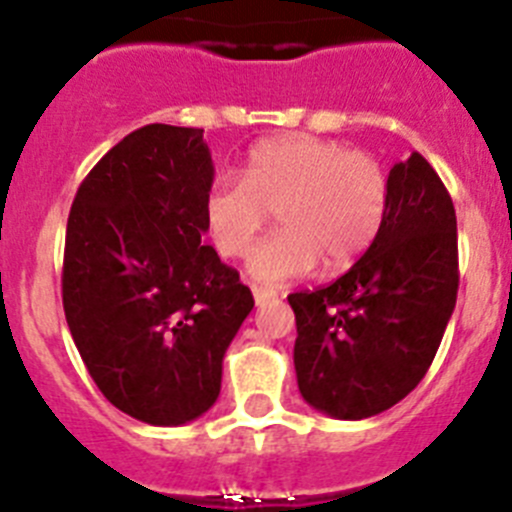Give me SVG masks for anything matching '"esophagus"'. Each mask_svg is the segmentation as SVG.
Wrapping results in <instances>:
<instances>
[{
	"mask_svg": "<svg viewBox=\"0 0 512 512\" xmlns=\"http://www.w3.org/2000/svg\"><path fill=\"white\" fill-rule=\"evenodd\" d=\"M253 300H256V305H269V302L277 300V292L274 289H266V287H253Z\"/></svg>",
	"mask_w": 512,
	"mask_h": 512,
	"instance_id": "obj_1",
	"label": "esophagus"
}]
</instances>
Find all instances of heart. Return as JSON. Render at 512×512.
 I'll list each match as a JSON object with an SVG mask.
<instances>
[{
  "label": "heart",
  "mask_w": 512,
  "mask_h": 512,
  "mask_svg": "<svg viewBox=\"0 0 512 512\" xmlns=\"http://www.w3.org/2000/svg\"><path fill=\"white\" fill-rule=\"evenodd\" d=\"M390 176L379 158L312 135L266 140L248 153L243 179L220 174L205 194V225L220 256L238 259L264 230L269 212L279 233L253 248L248 271L279 284L315 269L354 264L382 230Z\"/></svg>",
  "instance_id": "b5f03b06"
}]
</instances>
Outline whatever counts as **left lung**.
<instances>
[{
    "mask_svg": "<svg viewBox=\"0 0 512 512\" xmlns=\"http://www.w3.org/2000/svg\"><path fill=\"white\" fill-rule=\"evenodd\" d=\"M459 292L456 212L420 153L390 171V210L351 269L289 295L295 372L312 408L361 420L390 410L433 364Z\"/></svg>",
    "mask_w": 512,
    "mask_h": 512,
    "instance_id": "8db88e82",
    "label": "left lung"
}]
</instances>
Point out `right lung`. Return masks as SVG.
Segmentation results:
<instances>
[{
    "instance_id": "1",
    "label": "right lung",
    "mask_w": 512,
    "mask_h": 512,
    "mask_svg": "<svg viewBox=\"0 0 512 512\" xmlns=\"http://www.w3.org/2000/svg\"><path fill=\"white\" fill-rule=\"evenodd\" d=\"M205 130L153 122L104 153L74 197L63 312L117 410L182 425L215 405L223 356L253 295L205 246L215 179Z\"/></svg>"
}]
</instances>
